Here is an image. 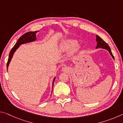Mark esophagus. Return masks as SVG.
Returning a JSON list of instances; mask_svg holds the SVG:
<instances>
[{
  "label": "esophagus",
  "mask_w": 123,
  "mask_h": 123,
  "mask_svg": "<svg viewBox=\"0 0 123 123\" xmlns=\"http://www.w3.org/2000/svg\"><path fill=\"white\" fill-rule=\"evenodd\" d=\"M62 70H63V71L66 72V71H67V70H68V67H64L62 68Z\"/></svg>",
  "instance_id": "obj_1"
}]
</instances>
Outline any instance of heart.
<instances>
[{"mask_svg": "<svg viewBox=\"0 0 123 123\" xmlns=\"http://www.w3.org/2000/svg\"><path fill=\"white\" fill-rule=\"evenodd\" d=\"M81 45L80 43H76V41L73 39H67L62 42L60 45V51L63 53H66L72 48L71 54L75 53L79 51Z\"/></svg>", "mask_w": 123, "mask_h": 123, "instance_id": "1", "label": "heart"}]
</instances>
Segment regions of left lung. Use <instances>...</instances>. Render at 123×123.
Instances as JSON below:
<instances>
[{"label":"left lung","mask_w":123,"mask_h":123,"mask_svg":"<svg viewBox=\"0 0 123 123\" xmlns=\"http://www.w3.org/2000/svg\"><path fill=\"white\" fill-rule=\"evenodd\" d=\"M96 41L97 42V45L96 47V49L98 48H103V49H106L107 50L109 51L110 54H111V56L112 57L113 59H114V57L113 56V54L112 53L111 50L110 49V47L104 41L103 39L100 38L98 35H97L96 36Z\"/></svg>","instance_id":"1"}]
</instances>
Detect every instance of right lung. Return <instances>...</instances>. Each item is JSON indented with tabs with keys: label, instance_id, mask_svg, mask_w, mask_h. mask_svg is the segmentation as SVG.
Segmentation results:
<instances>
[{
	"label": "right lung",
	"instance_id": "1",
	"mask_svg": "<svg viewBox=\"0 0 123 123\" xmlns=\"http://www.w3.org/2000/svg\"><path fill=\"white\" fill-rule=\"evenodd\" d=\"M38 32V31H29L25 33L24 35H23L22 36L18 39V40L17 42L15 45H14V47L12 48L11 51L10 52L9 54V59H8V61L7 62V69H8V67L10 64V62L11 61L12 59V57L13 56V54L17 49H18V48L20 46V44H24V43H26L29 42H31L34 41L36 39V32ZM55 78L54 79L53 83V87L54 85V82L55 81Z\"/></svg>",
	"mask_w": 123,
	"mask_h": 123
}]
</instances>
